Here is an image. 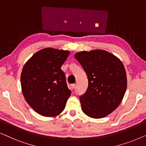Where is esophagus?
<instances>
[{"label":"esophagus","instance_id":"obj_1","mask_svg":"<svg viewBox=\"0 0 146 146\" xmlns=\"http://www.w3.org/2000/svg\"><path fill=\"white\" fill-rule=\"evenodd\" d=\"M76 87V85L74 84H73L71 85V88H72V89H75Z\"/></svg>","mask_w":146,"mask_h":146}]
</instances>
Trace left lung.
<instances>
[{
    "instance_id": "1",
    "label": "left lung",
    "mask_w": 146,
    "mask_h": 146,
    "mask_svg": "<svg viewBox=\"0 0 146 146\" xmlns=\"http://www.w3.org/2000/svg\"><path fill=\"white\" fill-rule=\"evenodd\" d=\"M86 73L88 87L80 98L82 110L88 116L99 119L119 106L127 88V76L122 62L104 50L75 54Z\"/></svg>"
}]
</instances>
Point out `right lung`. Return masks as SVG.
<instances>
[{"label":"right lung","mask_w":146,"mask_h":146,"mask_svg":"<svg viewBox=\"0 0 146 146\" xmlns=\"http://www.w3.org/2000/svg\"><path fill=\"white\" fill-rule=\"evenodd\" d=\"M69 54L68 50L46 48L36 52L24 65L21 76L24 98L42 116L58 115L71 94L61 69Z\"/></svg>","instance_id":"right-lung-1"}]
</instances>
